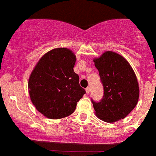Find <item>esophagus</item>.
Listing matches in <instances>:
<instances>
[{
	"mask_svg": "<svg viewBox=\"0 0 156 156\" xmlns=\"http://www.w3.org/2000/svg\"><path fill=\"white\" fill-rule=\"evenodd\" d=\"M86 94H89V93L90 92V89L89 88V87H87V88L86 89Z\"/></svg>",
	"mask_w": 156,
	"mask_h": 156,
	"instance_id": "34e87169",
	"label": "esophagus"
}]
</instances>
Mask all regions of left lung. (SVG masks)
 I'll return each instance as SVG.
<instances>
[{
    "label": "left lung",
    "instance_id": "left-lung-1",
    "mask_svg": "<svg viewBox=\"0 0 156 156\" xmlns=\"http://www.w3.org/2000/svg\"><path fill=\"white\" fill-rule=\"evenodd\" d=\"M94 62L104 87L102 99L99 102L92 100L95 114L108 123L124 119L139 100L140 90L134 70L123 56L109 51Z\"/></svg>",
    "mask_w": 156,
    "mask_h": 156
}]
</instances>
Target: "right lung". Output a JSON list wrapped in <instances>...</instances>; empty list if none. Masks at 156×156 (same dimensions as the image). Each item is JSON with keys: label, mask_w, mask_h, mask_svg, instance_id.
<instances>
[{"label": "right lung", "mask_w": 156, "mask_h": 156, "mask_svg": "<svg viewBox=\"0 0 156 156\" xmlns=\"http://www.w3.org/2000/svg\"><path fill=\"white\" fill-rule=\"evenodd\" d=\"M76 56L65 48L47 52L36 65L28 80L32 104L46 117L60 119L70 116L86 94L74 71Z\"/></svg>", "instance_id": "1"}]
</instances>
